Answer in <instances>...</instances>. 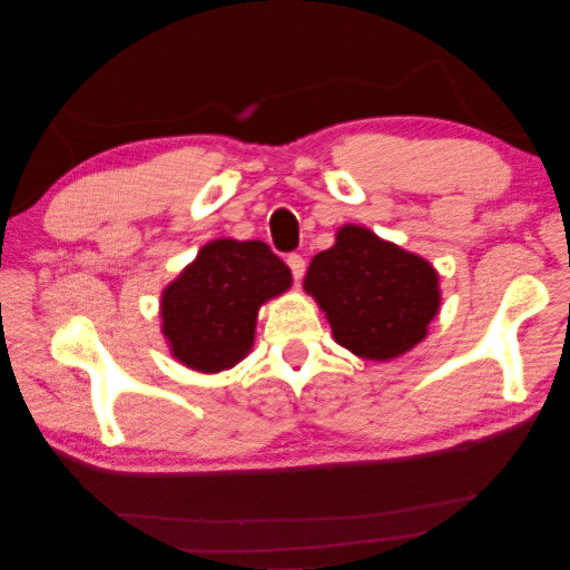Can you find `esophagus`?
<instances>
[{
	"mask_svg": "<svg viewBox=\"0 0 570 570\" xmlns=\"http://www.w3.org/2000/svg\"><path fill=\"white\" fill-rule=\"evenodd\" d=\"M287 265H291V269H293L295 283H301L303 275H305V259H303V255H291V257H287Z\"/></svg>",
	"mask_w": 570,
	"mask_h": 570,
	"instance_id": "esophagus-1",
	"label": "esophagus"
}]
</instances>
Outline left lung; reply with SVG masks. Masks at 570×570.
I'll return each mask as SVG.
<instances>
[{
	"mask_svg": "<svg viewBox=\"0 0 570 570\" xmlns=\"http://www.w3.org/2000/svg\"><path fill=\"white\" fill-rule=\"evenodd\" d=\"M337 345L363 361H393L425 341L441 311V277L425 257L343 225L335 245L313 257L303 279Z\"/></svg>",
	"mask_w": 570,
	"mask_h": 570,
	"instance_id": "obj_1",
	"label": "left lung"
}]
</instances>
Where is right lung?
I'll list each match as a JSON object with an SVG mask.
<instances>
[{"mask_svg": "<svg viewBox=\"0 0 570 570\" xmlns=\"http://www.w3.org/2000/svg\"><path fill=\"white\" fill-rule=\"evenodd\" d=\"M291 285L263 239H209L159 297L169 355L197 373L229 371L253 351L259 307Z\"/></svg>", "mask_w": 570, "mask_h": 570, "instance_id": "1", "label": "right lung"}]
</instances>
